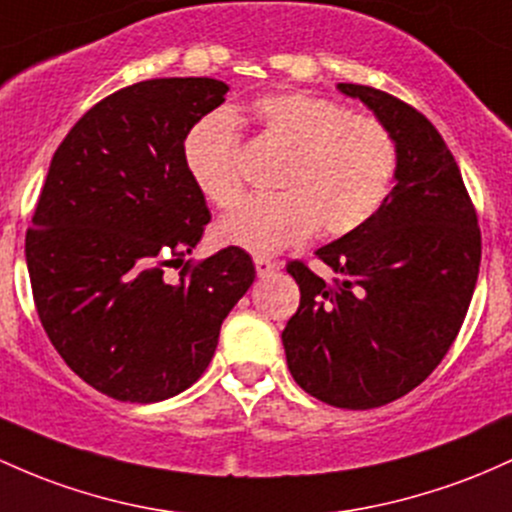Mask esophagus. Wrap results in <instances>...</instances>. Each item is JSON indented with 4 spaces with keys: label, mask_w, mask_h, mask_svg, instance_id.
Masks as SVG:
<instances>
[{
    "label": "esophagus",
    "mask_w": 512,
    "mask_h": 512,
    "mask_svg": "<svg viewBox=\"0 0 512 512\" xmlns=\"http://www.w3.org/2000/svg\"><path fill=\"white\" fill-rule=\"evenodd\" d=\"M255 269L260 277H269V274L277 272L279 265L274 260H267V257H255Z\"/></svg>",
    "instance_id": "obj_1"
}]
</instances>
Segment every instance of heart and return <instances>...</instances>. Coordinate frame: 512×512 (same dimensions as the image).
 I'll return each mask as SVG.
<instances>
[{
    "label": "heart",
    "instance_id": "heart-1",
    "mask_svg": "<svg viewBox=\"0 0 512 512\" xmlns=\"http://www.w3.org/2000/svg\"><path fill=\"white\" fill-rule=\"evenodd\" d=\"M284 160L272 196L240 201L223 221V243L269 255L318 238H342L362 228L384 204L398 165L396 140L374 116L311 92H274L247 109ZM184 165L211 204L228 209L243 194L240 138L226 114L201 119L184 140Z\"/></svg>",
    "mask_w": 512,
    "mask_h": 512
}]
</instances>
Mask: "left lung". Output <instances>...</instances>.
I'll return each mask as SVG.
<instances>
[{"label":"left lung","mask_w":512,"mask_h":512,"mask_svg":"<svg viewBox=\"0 0 512 512\" xmlns=\"http://www.w3.org/2000/svg\"><path fill=\"white\" fill-rule=\"evenodd\" d=\"M338 89L389 128L396 187L362 228L316 252L338 279L286 265L301 301L282 342L303 391L367 411L423 384L449 352L479 279L481 230L457 160L418 109L367 84Z\"/></svg>","instance_id":"8db88e82"}]
</instances>
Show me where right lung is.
I'll return each instance as SVG.
<instances>
[{
  "label": "right lung",
  "instance_id": "right-lung-1",
  "mask_svg": "<svg viewBox=\"0 0 512 512\" xmlns=\"http://www.w3.org/2000/svg\"><path fill=\"white\" fill-rule=\"evenodd\" d=\"M226 92L211 77L123 87L94 104L50 160L26 230L33 303L67 367L116 401L189 389L255 282L243 247L184 262L211 221L184 140ZM167 266L180 269L177 280L164 277Z\"/></svg>",
  "mask_w": 512,
  "mask_h": 512
}]
</instances>
